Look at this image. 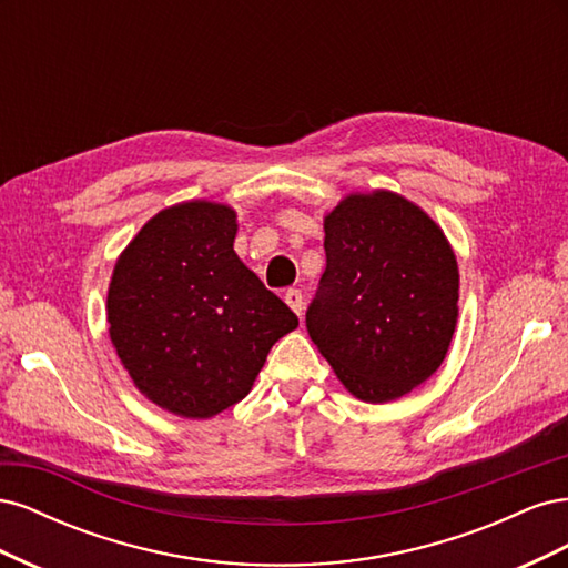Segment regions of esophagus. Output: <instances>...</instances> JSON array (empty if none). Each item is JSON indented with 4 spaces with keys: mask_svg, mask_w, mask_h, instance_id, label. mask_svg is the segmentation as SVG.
Masks as SVG:
<instances>
[{
    "mask_svg": "<svg viewBox=\"0 0 568 568\" xmlns=\"http://www.w3.org/2000/svg\"><path fill=\"white\" fill-rule=\"evenodd\" d=\"M284 301H286V305L291 307V311H294L298 317L303 315V294L298 288H288V291H284Z\"/></svg>",
    "mask_w": 568,
    "mask_h": 568,
    "instance_id": "34e87169",
    "label": "esophagus"
}]
</instances>
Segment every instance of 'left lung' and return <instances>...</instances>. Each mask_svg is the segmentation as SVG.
I'll return each instance as SVG.
<instances>
[{
	"label": "left lung",
	"instance_id": "obj_1",
	"mask_svg": "<svg viewBox=\"0 0 568 568\" xmlns=\"http://www.w3.org/2000/svg\"><path fill=\"white\" fill-rule=\"evenodd\" d=\"M324 251L307 334L357 400L403 398L440 367L457 326L448 236L417 203L374 189L324 215Z\"/></svg>",
	"mask_w": 568,
	"mask_h": 568
}]
</instances>
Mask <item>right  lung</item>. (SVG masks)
Instances as JSON below:
<instances>
[{"mask_svg":"<svg viewBox=\"0 0 568 568\" xmlns=\"http://www.w3.org/2000/svg\"><path fill=\"white\" fill-rule=\"evenodd\" d=\"M236 211L184 201L153 215L118 255L109 336L144 398L211 419L246 398L270 348L298 326L234 253Z\"/></svg>","mask_w":568,"mask_h":568,"instance_id":"obj_1","label":"right lung"}]
</instances>
